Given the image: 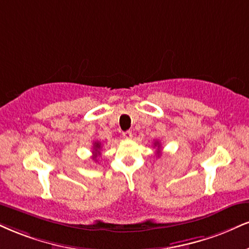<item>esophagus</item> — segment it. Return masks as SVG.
<instances>
[{
  "instance_id": "obj_1",
  "label": "esophagus",
  "mask_w": 249,
  "mask_h": 249,
  "mask_svg": "<svg viewBox=\"0 0 249 249\" xmlns=\"http://www.w3.org/2000/svg\"><path fill=\"white\" fill-rule=\"evenodd\" d=\"M122 137L124 140H130L133 137V134H131V131H124V133H122Z\"/></svg>"
}]
</instances>
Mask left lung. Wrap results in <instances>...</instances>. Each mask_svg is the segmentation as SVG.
<instances>
[{
  "instance_id": "1",
  "label": "left lung",
  "mask_w": 249,
  "mask_h": 249,
  "mask_svg": "<svg viewBox=\"0 0 249 249\" xmlns=\"http://www.w3.org/2000/svg\"><path fill=\"white\" fill-rule=\"evenodd\" d=\"M156 145L158 146V151H157V153H158V156H159V153H160V150H159V149H160V143L156 142V143H155V146H156Z\"/></svg>"
}]
</instances>
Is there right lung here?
<instances>
[{
	"mask_svg": "<svg viewBox=\"0 0 249 249\" xmlns=\"http://www.w3.org/2000/svg\"><path fill=\"white\" fill-rule=\"evenodd\" d=\"M100 148H101V144L99 142H94L93 143V151H92V152H93V155H94L93 156L94 159H96L97 156L100 153Z\"/></svg>",
	"mask_w": 249,
	"mask_h": 249,
	"instance_id": "add662e5",
	"label": "right lung"
}]
</instances>
